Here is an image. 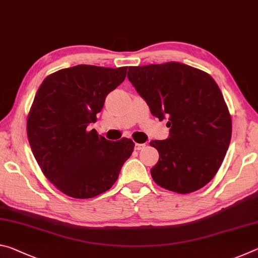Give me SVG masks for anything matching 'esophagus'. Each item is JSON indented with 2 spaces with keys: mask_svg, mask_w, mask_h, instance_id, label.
Listing matches in <instances>:
<instances>
[{
  "mask_svg": "<svg viewBox=\"0 0 258 258\" xmlns=\"http://www.w3.org/2000/svg\"><path fill=\"white\" fill-rule=\"evenodd\" d=\"M146 148L145 143H135V150H142Z\"/></svg>",
  "mask_w": 258,
  "mask_h": 258,
  "instance_id": "obj_1",
  "label": "esophagus"
}]
</instances>
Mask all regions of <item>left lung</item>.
<instances>
[{
    "label": "left lung",
    "mask_w": 258,
    "mask_h": 258,
    "mask_svg": "<svg viewBox=\"0 0 258 258\" xmlns=\"http://www.w3.org/2000/svg\"><path fill=\"white\" fill-rule=\"evenodd\" d=\"M127 78L169 137L155 140L159 160L151 168L157 184L177 194L202 189L215 176L228 150L232 120L220 87L211 75L187 64L128 67Z\"/></svg>",
    "instance_id": "left-lung-1"
}]
</instances>
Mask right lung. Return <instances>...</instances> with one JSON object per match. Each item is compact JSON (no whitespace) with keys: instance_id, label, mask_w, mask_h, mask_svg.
Masks as SVG:
<instances>
[{"instance_id":"right-lung-1","label":"right lung","mask_w":258,"mask_h":258,"mask_svg":"<svg viewBox=\"0 0 258 258\" xmlns=\"http://www.w3.org/2000/svg\"><path fill=\"white\" fill-rule=\"evenodd\" d=\"M126 72L78 64L51 74L38 87L27 117L28 141L45 177L69 197L93 198L110 189L132 155L131 139L112 142L87 128Z\"/></svg>"}]
</instances>
